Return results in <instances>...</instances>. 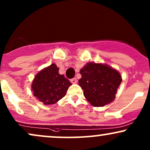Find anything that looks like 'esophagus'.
<instances>
[{
	"mask_svg": "<svg viewBox=\"0 0 150 150\" xmlns=\"http://www.w3.org/2000/svg\"><path fill=\"white\" fill-rule=\"evenodd\" d=\"M70 82L73 83V84H76V83L77 82V79L75 78V77H74V78L70 80Z\"/></svg>",
	"mask_w": 150,
	"mask_h": 150,
	"instance_id": "obj_1",
	"label": "esophagus"
}]
</instances>
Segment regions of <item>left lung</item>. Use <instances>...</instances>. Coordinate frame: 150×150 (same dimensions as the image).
<instances>
[{
  "label": "left lung",
  "mask_w": 150,
  "mask_h": 150,
  "mask_svg": "<svg viewBox=\"0 0 150 150\" xmlns=\"http://www.w3.org/2000/svg\"><path fill=\"white\" fill-rule=\"evenodd\" d=\"M78 81L86 100L95 107L105 105L115 98L122 76L107 65L88 63L80 70Z\"/></svg>",
  "instance_id": "left-lung-1"
}]
</instances>
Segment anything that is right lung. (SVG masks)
<instances>
[{
	"mask_svg": "<svg viewBox=\"0 0 150 150\" xmlns=\"http://www.w3.org/2000/svg\"><path fill=\"white\" fill-rule=\"evenodd\" d=\"M71 83L64 75L59 73V68L52 64L35 75L32 84L33 95L45 105L54 104L65 95Z\"/></svg>",
	"mask_w": 150,
	"mask_h": 150,
	"instance_id": "right-lung-1",
	"label": "right lung"
}]
</instances>
